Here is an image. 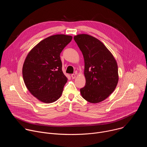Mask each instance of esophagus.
<instances>
[{
    "instance_id": "1",
    "label": "esophagus",
    "mask_w": 147,
    "mask_h": 147,
    "mask_svg": "<svg viewBox=\"0 0 147 147\" xmlns=\"http://www.w3.org/2000/svg\"><path fill=\"white\" fill-rule=\"evenodd\" d=\"M71 78H73V79H74L75 78H76V74H72L71 75Z\"/></svg>"
}]
</instances>
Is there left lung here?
<instances>
[{
	"label": "left lung",
	"instance_id": "obj_1",
	"mask_svg": "<svg viewBox=\"0 0 147 147\" xmlns=\"http://www.w3.org/2000/svg\"><path fill=\"white\" fill-rule=\"evenodd\" d=\"M74 39L84 59L86 85L80 89L84 99L99 103L107 98L117 84L118 67L112 54L98 39L80 34Z\"/></svg>",
	"mask_w": 147,
	"mask_h": 147
}]
</instances>
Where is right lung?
<instances>
[{
	"label": "right lung",
	"instance_id": "right-lung-1",
	"mask_svg": "<svg viewBox=\"0 0 147 147\" xmlns=\"http://www.w3.org/2000/svg\"><path fill=\"white\" fill-rule=\"evenodd\" d=\"M63 34L40 41L28 54L23 67L25 84L31 94L44 103H52L61 95L67 78L62 71L60 55L72 39Z\"/></svg>",
	"mask_w": 147,
	"mask_h": 147
}]
</instances>
